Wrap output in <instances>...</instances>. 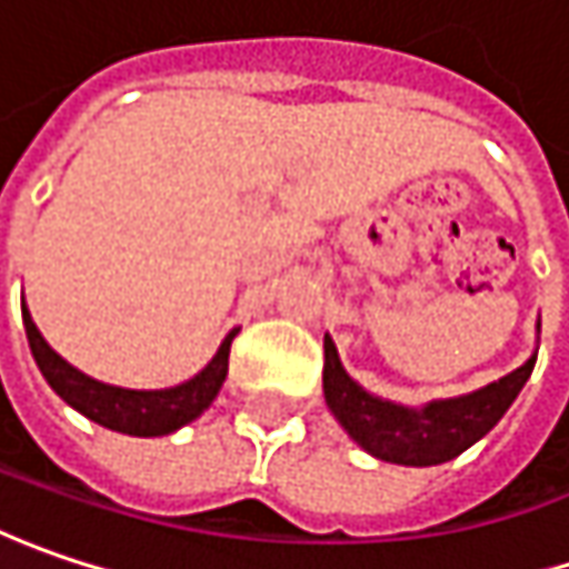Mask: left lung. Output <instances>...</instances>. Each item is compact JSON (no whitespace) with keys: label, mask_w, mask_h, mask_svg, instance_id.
<instances>
[{"label":"left lung","mask_w":569,"mask_h":569,"mask_svg":"<svg viewBox=\"0 0 569 569\" xmlns=\"http://www.w3.org/2000/svg\"><path fill=\"white\" fill-rule=\"evenodd\" d=\"M535 357L538 353H531L519 369H512L497 382L483 385L478 391L427 401L423 408H405L385 401L379 395H369L362 385L353 382L337 357L333 340L325 333V401L337 417V423L369 456L391 465L427 468V465L452 461L500 423V417L516 401L522 385L529 382Z\"/></svg>","instance_id":"obj_1"}]
</instances>
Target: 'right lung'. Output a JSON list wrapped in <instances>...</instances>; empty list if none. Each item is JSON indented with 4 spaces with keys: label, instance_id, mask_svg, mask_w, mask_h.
<instances>
[{
    "label": "right lung",
    "instance_id": "right-lung-1",
    "mask_svg": "<svg viewBox=\"0 0 569 569\" xmlns=\"http://www.w3.org/2000/svg\"><path fill=\"white\" fill-rule=\"evenodd\" d=\"M21 321H24L31 353H34V362L43 372L47 385L60 395L69 408H76L82 417L94 420L98 427L127 432V436H168V432L187 427L190 420H197L203 410L210 408L212 398L219 395V388L226 382L229 350H232V340L238 333V328L226 333L216 357L193 379L174 385V388L137 391V388H117V385L98 382L86 372H79L76 366H69L43 340V333L38 331L28 306H21Z\"/></svg>",
    "mask_w": 569,
    "mask_h": 569
}]
</instances>
